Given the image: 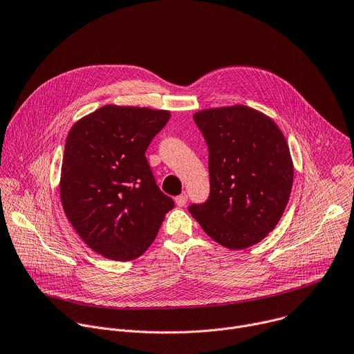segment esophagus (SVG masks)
Wrapping results in <instances>:
<instances>
[{
    "instance_id": "1",
    "label": "esophagus",
    "mask_w": 354,
    "mask_h": 354,
    "mask_svg": "<svg viewBox=\"0 0 354 354\" xmlns=\"http://www.w3.org/2000/svg\"><path fill=\"white\" fill-rule=\"evenodd\" d=\"M187 199H188V198H187V195H185V194H181V195H178V196H176V198H174L176 205H177V206H180V207H181V206H184V205L187 203Z\"/></svg>"
}]
</instances>
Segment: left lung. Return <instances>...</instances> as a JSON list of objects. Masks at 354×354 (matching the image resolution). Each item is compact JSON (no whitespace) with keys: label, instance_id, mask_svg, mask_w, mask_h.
<instances>
[{"label":"left lung","instance_id":"left-lung-1","mask_svg":"<svg viewBox=\"0 0 354 354\" xmlns=\"http://www.w3.org/2000/svg\"><path fill=\"white\" fill-rule=\"evenodd\" d=\"M209 149L210 194L188 207L202 230L229 250L263 240L279 223L293 185L288 140L266 114L244 106L196 111Z\"/></svg>","mask_w":354,"mask_h":354}]
</instances>
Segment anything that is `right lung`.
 Listing matches in <instances>:
<instances>
[{"mask_svg": "<svg viewBox=\"0 0 354 354\" xmlns=\"http://www.w3.org/2000/svg\"><path fill=\"white\" fill-rule=\"evenodd\" d=\"M169 110L106 104L71 128L61 166L65 216L84 243L113 261L142 255L174 207L145 152Z\"/></svg>", "mask_w": 354, "mask_h": 354, "instance_id": "right-lung-1", "label": "right lung"}]
</instances>
